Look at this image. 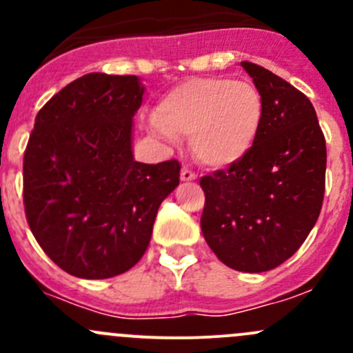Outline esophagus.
<instances>
[{
  "label": "esophagus",
  "mask_w": 353,
  "mask_h": 353,
  "mask_svg": "<svg viewBox=\"0 0 353 353\" xmlns=\"http://www.w3.org/2000/svg\"><path fill=\"white\" fill-rule=\"evenodd\" d=\"M196 177H198V174L194 172V170L188 169V167H184V169L181 170V179L183 181H188V183H190V181H194Z\"/></svg>",
  "instance_id": "esophagus-1"
}]
</instances>
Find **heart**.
I'll return each mask as SVG.
<instances>
[{"instance_id": "b5f03b06", "label": "heart", "mask_w": 353, "mask_h": 353, "mask_svg": "<svg viewBox=\"0 0 353 353\" xmlns=\"http://www.w3.org/2000/svg\"><path fill=\"white\" fill-rule=\"evenodd\" d=\"M265 117L261 92L249 81L193 78L160 101L155 124L174 138H191L196 160L210 169L241 162L254 147Z\"/></svg>"}]
</instances>
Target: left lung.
<instances>
[{
    "instance_id": "left-lung-1",
    "label": "left lung",
    "mask_w": 353,
    "mask_h": 353,
    "mask_svg": "<svg viewBox=\"0 0 353 353\" xmlns=\"http://www.w3.org/2000/svg\"><path fill=\"white\" fill-rule=\"evenodd\" d=\"M265 102L254 147L199 179L201 232L229 268L261 273L287 261L314 227L325 198L326 141L311 101L283 78L241 63Z\"/></svg>"
}]
</instances>
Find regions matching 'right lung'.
<instances>
[{
  "mask_svg": "<svg viewBox=\"0 0 353 353\" xmlns=\"http://www.w3.org/2000/svg\"><path fill=\"white\" fill-rule=\"evenodd\" d=\"M134 74L88 73L39 110L23 155V206L42 251L78 279L133 268L147 251L160 203L181 163L133 159Z\"/></svg>",
  "mask_w": 353,
  "mask_h": 353,
  "instance_id": "1",
  "label": "right lung"
}]
</instances>
